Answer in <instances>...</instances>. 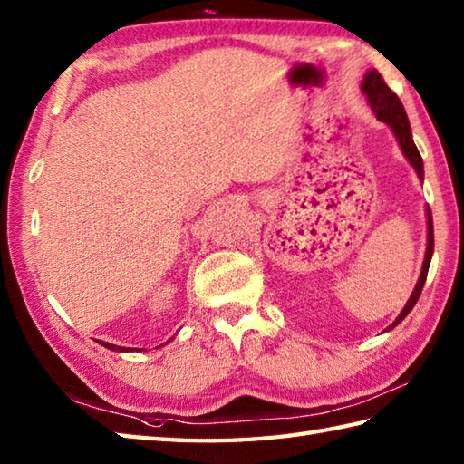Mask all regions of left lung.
Instances as JSON below:
<instances>
[{"instance_id":"obj_1","label":"left lung","mask_w":464,"mask_h":464,"mask_svg":"<svg viewBox=\"0 0 464 464\" xmlns=\"http://www.w3.org/2000/svg\"><path fill=\"white\" fill-rule=\"evenodd\" d=\"M363 92L367 95L369 105H372V111L375 112V117L379 121L387 122V125L393 129L395 137L399 140V147L401 150L405 152V157L409 159V162L413 164V169L417 170L419 179L423 180V159H420V154L415 147L413 137H411V125H409V119H407V112L403 109V102L399 101V97L395 95L393 91L387 87V83L381 77L379 71H369L363 79ZM427 224H429V238H427V254H425V262H423V272H420L419 282L415 285L413 294H411L407 305L403 307V312L399 314V317L395 319L393 324L389 325V329H393L397 324L403 322L407 317V314L413 310V305L417 304L420 292H423V285L427 280V272H429V264L430 258H433V248H435V234H433V216H430V208H427Z\"/></svg>"}]
</instances>
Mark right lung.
I'll return each mask as SVG.
<instances>
[{"label":"right lung","mask_w":464,"mask_h":464,"mask_svg":"<svg viewBox=\"0 0 464 464\" xmlns=\"http://www.w3.org/2000/svg\"><path fill=\"white\" fill-rule=\"evenodd\" d=\"M101 345H105L107 349H115V352H127V349H122V347H117V345H112V343H105V342H99Z\"/></svg>","instance_id":"obj_1"}]
</instances>
